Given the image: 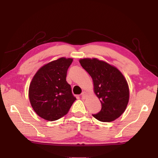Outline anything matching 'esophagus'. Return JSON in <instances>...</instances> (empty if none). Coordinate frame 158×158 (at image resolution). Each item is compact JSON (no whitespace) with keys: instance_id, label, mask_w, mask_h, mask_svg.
<instances>
[{"instance_id":"obj_1","label":"esophagus","mask_w":158,"mask_h":158,"mask_svg":"<svg viewBox=\"0 0 158 158\" xmlns=\"http://www.w3.org/2000/svg\"><path fill=\"white\" fill-rule=\"evenodd\" d=\"M87 93L86 92H84V93H82V94H81V98H82V99H85V98H86V96H87Z\"/></svg>"}]
</instances>
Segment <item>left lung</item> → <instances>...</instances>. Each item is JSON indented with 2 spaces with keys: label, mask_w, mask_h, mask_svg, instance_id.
I'll return each mask as SVG.
<instances>
[{
  "label": "left lung",
  "mask_w": 158,
  "mask_h": 158,
  "mask_svg": "<svg viewBox=\"0 0 158 158\" xmlns=\"http://www.w3.org/2000/svg\"><path fill=\"white\" fill-rule=\"evenodd\" d=\"M79 63L93 82V90L102 104L101 111L93 116L102 122H111L127 108L130 98L125 77L116 67L96 58L79 59Z\"/></svg>",
  "instance_id": "8db88e82"
}]
</instances>
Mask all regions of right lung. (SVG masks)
Masks as SVG:
<instances>
[{"instance_id":"1","label":"right lung","mask_w":158,"mask_h":158,"mask_svg":"<svg viewBox=\"0 0 158 158\" xmlns=\"http://www.w3.org/2000/svg\"><path fill=\"white\" fill-rule=\"evenodd\" d=\"M73 58L61 57L42 66L32 79L28 89L30 103L42 118L53 121L68 113L76 98L66 81Z\"/></svg>"}]
</instances>
